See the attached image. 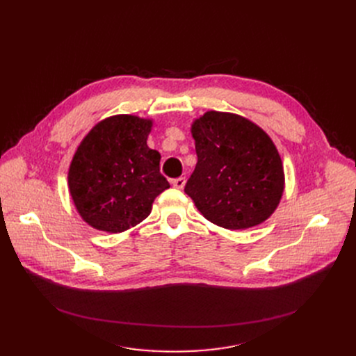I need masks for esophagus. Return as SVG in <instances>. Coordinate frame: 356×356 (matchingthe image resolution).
Masks as SVG:
<instances>
[{
	"label": "esophagus",
	"instance_id": "34e87169",
	"mask_svg": "<svg viewBox=\"0 0 356 356\" xmlns=\"http://www.w3.org/2000/svg\"><path fill=\"white\" fill-rule=\"evenodd\" d=\"M172 183H173V186H175L176 189H183L184 184H186V179L184 177H179V179H175Z\"/></svg>",
	"mask_w": 356,
	"mask_h": 356
}]
</instances>
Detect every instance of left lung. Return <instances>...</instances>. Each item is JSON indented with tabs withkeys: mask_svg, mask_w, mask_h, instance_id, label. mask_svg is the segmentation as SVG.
Masks as SVG:
<instances>
[{
	"mask_svg": "<svg viewBox=\"0 0 356 356\" xmlns=\"http://www.w3.org/2000/svg\"><path fill=\"white\" fill-rule=\"evenodd\" d=\"M191 133L197 163L184 193L197 211L232 231L266 222L284 192L283 161L270 136L245 117L219 111L196 118Z\"/></svg>",
	"mask_w": 356,
	"mask_h": 356,
	"instance_id": "8db88e82",
	"label": "left lung"
}]
</instances>
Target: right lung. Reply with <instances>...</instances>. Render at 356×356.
I'll list each match as a JSON object with an SVG mask.
<instances>
[{
  "mask_svg": "<svg viewBox=\"0 0 356 356\" xmlns=\"http://www.w3.org/2000/svg\"><path fill=\"white\" fill-rule=\"evenodd\" d=\"M152 128V118L112 115L78 145L67 186L74 208L93 229L118 234L138 225L170 188L160 173V153L147 145Z\"/></svg>",
  "mask_w": 356,
  "mask_h": 356,
  "instance_id": "1",
  "label": "right lung"
}]
</instances>
